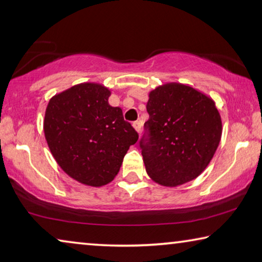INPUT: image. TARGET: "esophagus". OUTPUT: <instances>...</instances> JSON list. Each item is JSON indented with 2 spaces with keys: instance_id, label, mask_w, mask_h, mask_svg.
Returning <instances> with one entry per match:
<instances>
[{
  "instance_id": "34e87169",
  "label": "esophagus",
  "mask_w": 262,
  "mask_h": 262,
  "mask_svg": "<svg viewBox=\"0 0 262 262\" xmlns=\"http://www.w3.org/2000/svg\"><path fill=\"white\" fill-rule=\"evenodd\" d=\"M133 127L135 128L136 132L140 133L141 132V128H142V121H141V120H138V121L133 122Z\"/></svg>"
}]
</instances>
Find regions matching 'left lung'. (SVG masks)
I'll return each mask as SVG.
<instances>
[{
	"label": "left lung",
	"mask_w": 262,
	"mask_h": 262,
	"mask_svg": "<svg viewBox=\"0 0 262 262\" xmlns=\"http://www.w3.org/2000/svg\"><path fill=\"white\" fill-rule=\"evenodd\" d=\"M147 112L140 148L151 180L176 186L201 175L222 138V119L212 99L170 82L149 93Z\"/></svg>",
	"instance_id": "left-lung-1"
}]
</instances>
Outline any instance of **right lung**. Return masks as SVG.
I'll use <instances>...</instances> for the list:
<instances>
[{
    "instance_id": "obj_1",
    "label": "right lung",
    "mask_w": 262,
    "mask_h": 262,
    "mask_svg": "<svg viewBox=\"0 0 262 262\" xmlns=\"http://www.w3.org/2000/svg\"><path fill=\"white\" fill-rule=\"evenodd\" d=\"M111 91L94 82L71 87L49 101L44 119L48 146L59 167L91 186L110 183L139 134L122 110L108 103Z\"/></svg>"
}]
</instances>
